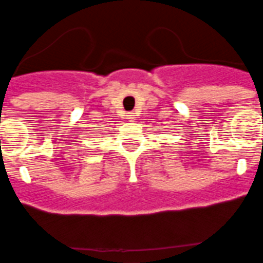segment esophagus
Listing matches in <instances>:
<instances>
[{
  "label": "esophagus",
  "instance_id": "34e87169",
  "mask_svg": "<svg viewBox=\"0 0 263 263\" xmlns=\"http://www.w3.org/2000/svg\"><path fill=\"white\" fill-rule=\"evenodd\" d=\"M127 117L129 118V120H131V121H132V120H134V118H135V117H134V113H128Z\"/></svg>",
  "mask_w": 263,
  "mask_h": 263
}]
</instances>
